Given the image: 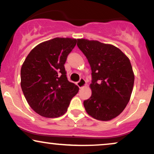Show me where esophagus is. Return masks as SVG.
Instances as JSON below:
<instances>
[{
    "label": "esophagus",
    "mask_w": 154,
    "mask_h": 154,
    "mask_svg": "<svg viewBox=\"0 0 154 154\" xmlns=\"http://www.w3.org/2000/svg\"><path fill=\"white\" fill-rule=\"evenodd\" d=\"M77 85L79 88H83V87H85L86 86V81H85L84 79L81 78V79H80V80H79V81H78Z\"/></svg>",
    "instance_id": "1"
}]
</instances>
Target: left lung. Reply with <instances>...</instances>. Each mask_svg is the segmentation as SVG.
Instances as JSON below:
<instances>
[{
	"label": "left lung",
	"mask_w": 154,
	"mask_h": 154,
	"mask_svg": "<svg viewBox=\"0 0 154 154\" xmlns=\"http://www.w3.org/2000/svg\"><path fill=\"white\" fill-rule=\"evenodd\" d=\"M91 68V96L83 101L89 116L99 121L118 116L129 101L134 74L128 58L117 47L98 41L77 39Z\"/></svg>",
	"instance_id": "left-lung-1"
}]
</instances>
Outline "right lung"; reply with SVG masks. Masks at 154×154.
I'll return each instance as SVG.
<instances>
[{"label": "right lung", "instance_id": "right-lung-1", "mask_svg": "<svg viewBox=\"0 0 154 154\" xmlns=\"http://www.w3.org/2000/svg\"><path fill=\"white\" fill-rule=\"evenodd\" d=\"M77 40L55 38L40 43L26 57L20 70V86L28 103L38 114L57 118L67 111L79 88L69 82L64 64Z\"/></svg>", "mask_w": 154, "mask_h": 154}]
</instances>
